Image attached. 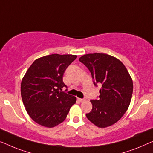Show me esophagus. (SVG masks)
<instances>
[{
  "instance_id": "1",
  "label": "esophagus",
  "mask_w": 153,
  "mask_h": 153,
  "mask_svg": "<svg viewBox=\"0 0 153 153\" xmlns=\"http://www.w3.org/2000/svg\"><path fill=\"white\" fill-rule=\"evenodd\" d=\"M78 100L80 102H85V99H84V98H78Z\"/></svg>"
}]
</instances>
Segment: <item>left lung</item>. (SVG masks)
<instances>
[{
    "mask_svg": "<svg viewBox=\"0 0 153 153\" xmlns=\"http://www.w3.org/2000/svg\"><path fill=\"white\" fill-rule=\"evenodd\" d=\"M91 74L94 84L102 86L98 99L91 100L92 109L87 118L99 128L117 123L130 105L132 79L119 59L104 53L87 54L79 57Z\"/></svg>",
    "mask_w": 153,
    "mask_h": 153,
    "instance_id": "8db88e82",
    "label": "left lung"
}]
</instances>
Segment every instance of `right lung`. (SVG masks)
I'll return each instance as SVG.
<instances>
[{
  "instance_id": "obj_1",
  "label": "right lung",
  "mask_w": 153,
  "mask_h": 153,
  "mask_svg": "<svg viewBox=\"0 0 153 153\" xmlns=\"http://www.w3.org/2000/svg\"><path fill=\"white\" fill-rule=\"evenodd\" d=\"M76 55L52 54L36 59L25 73L21 94L27 114L34 121L46 128L63 122L76 102L74 96L62 91L66 68ZM65 91H67L66 89Z\"/></svg>"
}]
</instances>
